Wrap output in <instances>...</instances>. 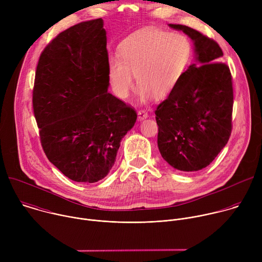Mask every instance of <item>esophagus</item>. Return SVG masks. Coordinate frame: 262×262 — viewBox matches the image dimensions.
<instances>
[{"mask_svg":"<svg viewBox=\"0 0 262 262\" xmlns=\"http://www.w3.org/2000/svg\"><path fill=\"white\" fill-rule=\"evenodd\" d=\"M147 117H148V113H147L145 110H140L138 112V118H139V120H143V119H145Z\"/></svg>","mask_w":262,"mask_h":262,"instance_id":"34e87169","label":"esophagus"}]
</instances>
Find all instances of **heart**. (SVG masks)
I'll list each match as a JSON object with an SVG mask.
<instances>
[{
  "instance_id": "heart-1",
  "label": "heart",
  "mask_w": 262,
  "mask_h": 262,
  "mask_svg": "<svg viewBox=\"0 0 262 262\" xmlns=\"http://www.w3.org/2000/svg\"><path fill=\"white\" fill-rule=\"evenodd\" d=\"M192 58L186 36L147 29L134 33L120 45L119 58L107 62L110 84L120 97L133 88L135 74L142 98L168 96L178 85Z\"/></svg>"
}]
</instances>
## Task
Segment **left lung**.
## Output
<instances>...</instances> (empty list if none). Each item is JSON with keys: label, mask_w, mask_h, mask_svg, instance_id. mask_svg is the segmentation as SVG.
<instances>
[{"label": "left lung", "mask_w": 262, "mask_h": 262, "mask_svg": "<svg viewBox=\"0 0 262 262\" xmlns=\"http://www.w3.org/2000/svg\"><path fill=\"white\" fill-rule=\"evenodd\" d=\"M169 26L191 37L197 63L155 111L158 146L170 166L195 172L207 167L230 138L232 76L229 66L219 62L223 52L216 41L188 26Z\"/></svg>", "instance_id": "1"}]
</instances>
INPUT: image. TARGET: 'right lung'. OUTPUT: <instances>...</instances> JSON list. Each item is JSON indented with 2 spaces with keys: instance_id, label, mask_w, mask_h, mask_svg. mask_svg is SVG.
I'll use <instances>...</instances> for the list:
<instances>
[{
  "instance_id": "right-lung-1",
  "label": "right lung",
  "mask_w": 262,
  "mask_h": 262,
  "mask_svg": "<svg viewBox=\"0 0 262 262\" xmlns=\"http://www.w3.org/2000/svg\"><path fill=\"white\" fill-rule=\"evenodd\" d=\"M101 18L58 34L42 51L33 112L43 151L66 177L96 182L114 166L136 110L107 92L106 36Z\"/></svg>"
}]
</instances>
